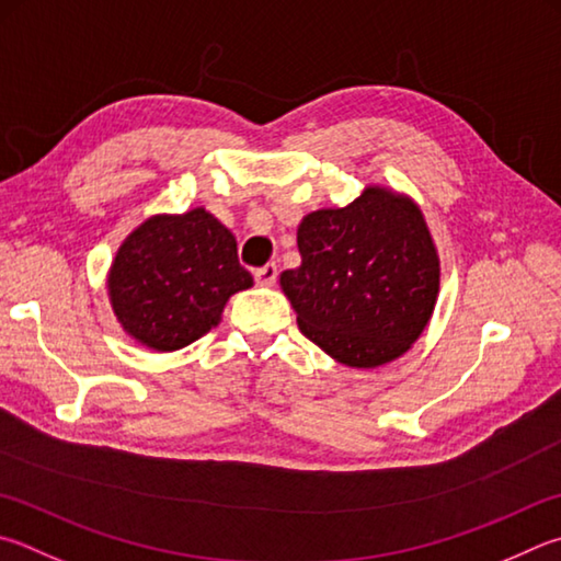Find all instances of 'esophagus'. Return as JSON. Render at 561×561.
Wrapping results in <instances>:
<instances>
[{
	"label": "esophagus",
	"mask_w": 561,
	"mask_h": 561,
	"mask_svg": "<svg viewBox=\"0 0 561 561\" xmlns=\"http://www.w3.org/2000/svg\"><path fill=\"white\" fill-rule=\"evenodd\" d=\"M254 282L260 284V287H272L274 282H277V264H264V267L254 270Z\"/></svg>",
	"instance_id": "1"
}]
</instances>
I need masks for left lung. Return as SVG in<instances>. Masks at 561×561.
Wrapping results in <instances>:
<instances>
[{"instance_id": "1", "label": "left lung", "mask_w": 561, "mask_h": 561, "mask_svg": "<svg viewBox=\"0 0 561 561\" xmlns=\"http://www.w3.org/2000/svg\"><path fill=\"white\" fill-rule=\"evenodd\" d=\"M301 264L279 274L301 333L348 368H378L412 348L439 297V252L416 203L365 186L343 208L304 216Z\"/></svg>"}]
</instances>
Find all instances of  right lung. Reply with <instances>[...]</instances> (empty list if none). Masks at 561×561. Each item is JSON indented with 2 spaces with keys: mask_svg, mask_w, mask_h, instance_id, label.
Masks as SVG:
<instances>
[{
  "mask_svg": "<svg viewBox=\"0 0 561 561\" xmlns=\"http://www.w3.org/2000/svg\"><path fill=\"white\" fill-rule=\"evenodd\" d=\"M250 287L236 236L206 208L147 218L122 242L107 274L119 325L159 353L206 335L232 294Z\"/></svg>",
  "mask_w": 561,
  "mask_h": 561,
  "instance_id": "1",
  "label": "right lung"
}]
</instances>
